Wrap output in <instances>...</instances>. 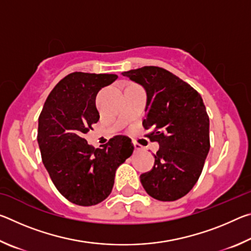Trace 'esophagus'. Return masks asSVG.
<instances>
[{
	"label": "esophagus",
	"instance_id": "1",
	"mask_svg": "<svg viewBox=\"0 0 251 251\" xmlns=\"http://www.w3.org/2000/svg\"><path fill=\"white\" fill-rule=\"evenodd\" d=\"M133 144H134V147H135L136 151H142V150H143L142 145H139V144H138L137 142H133Z\"/></svg>",
	"mask_w": 251,
	"mask_h": 251
}]
</instances>
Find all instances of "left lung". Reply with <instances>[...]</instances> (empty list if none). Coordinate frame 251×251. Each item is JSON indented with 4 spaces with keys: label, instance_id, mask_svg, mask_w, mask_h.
Masks as SVG:
<instances>
[{
    "label": "left lung",
    "instance_id": "left-lung-1",
    "mask_svg": "<svg viewBox=\"0 0 251 251\" xmlns=\"http://www.w3.org/2000/svg\"><path fill=\"white\" fill-rule=\"evenodd\" d=\"M147 93L145 136L159 144L151 171L141 175L146 193L160 201H177L192 190L210 148L209 117L199 93L158 66L122 73Z\"/></svg>",
    "mask_w": 251,
    "mask_h": 251
}]
</instances>
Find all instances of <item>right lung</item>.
I'll list each match as a JSON object with an SVG mask.
<instances>
[{
	"label": "right lung",
	"instance_id": "add662e5",
	"mask_svg": "<svg viewBox=\"0 0 251 251\" xmlns=\"http://www.w3.org/2000/svg\"><path fill=\"white\" fill-rule=\"evenodd\" d=\"M117 77L71 73L50 93L40 114L37 142L42 160L58 192L75 205L93 206L107 198L117 167L134 151L131 139L124 135L114 136L101 148L83 138L100 120L97 93Z\"/></svg>",
	"mask_w": 251,
	"mask_h": 251
}]
</instances>
